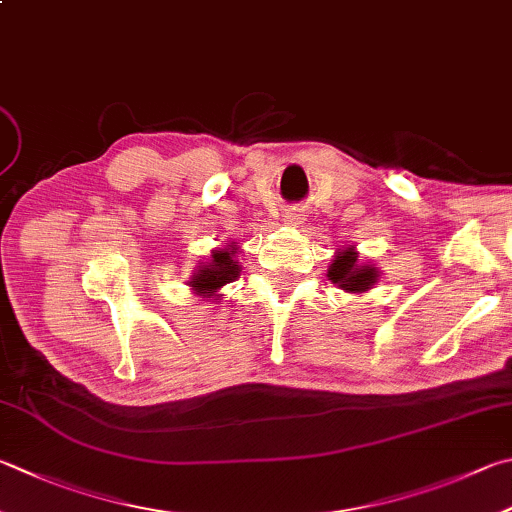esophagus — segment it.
I'll use <instances>...</instances> for the list:
<instances>
[{
  "instance_id": "34e87169",
  "label": "esophagus",
  "mask_w": 512,
  "mask_h": 512,
  "mask_svg": "<svg viewBox=\"0 0 512 512\" xmlns=\"http://www.w3.org/2000/svg\"><path fill=\"white\" fill-rule=\"evenodd\" d=\"M284 219L288 221V224H300L302 215H300V210H288L286 215H284Z\"/></svg>"
}]
</instances>
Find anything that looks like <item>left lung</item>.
I'll list each match as a JSON object with an SVG mask.
<instances>
[{
    "instance_id": "8db88e82",
    "label": "left lung",
    "mask_w": 512,
    "mask_h": 512,
    "mask_svg": "<svg viewBox=\"0 0 512 512\" xmlns=\"http://www.w3.org/2000/svg\"><path fill=\"white\" fill-rule=\"evenodd\" d=\"M327 277L347 293H365L378 280V268L369 264H358L356 248H342L333 257Z\"/></svg>"
}]
</instances>
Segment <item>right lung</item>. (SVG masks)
Masks as SVG:
<instances>
[{
	"mask_svg": "<svg viewBox=\"0 0 512 512\" xmlns=\"http://www.w3.org/2000/svg\"><path fill=\"white\" fill-rule=\"evenodd\" d=\"M237 253H239V246L235 244V241L228 244L226 248L212 250L208 262H203L197 268V273L192 275V280L188 282L192 286V291L197 295L210 297V295H217L221 286L235 282L239 277V268H241L235 259Z\"/></svg>",
	"mask_w": 512,
	"mask_h": 512,
	"instance_id": "obj_1",
	"label": "right lung"
}]
</instances>
